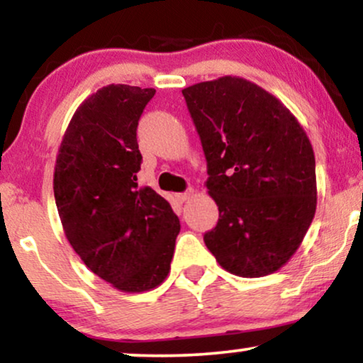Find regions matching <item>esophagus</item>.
Returning <instances> with one entry per match:
<instances>
[{
	"label": "esophagus",
	"instance_id": "1",
	"mask_svg": "<svg viewBox=\"0 0 363 363\" xmlns=\"http://www.w3.org/2000/svg\"><path fill=\"white\" fill-rule=\"evenodd\" d=\"M192 192H194V191L189 189V191H186V192H181V194H176V199L179 201V203H184V201H187L192 196Z\"/></svg>",
	"mask_w": 363,
	"mask_h": 363
}]
</instances>
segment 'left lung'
Wrapping results in <instances>:
<instances>
[{
  "label": "left lung",
  "instance_id": "8db88e82",
  "mask_svg": "<svg viewBox=\"0 0 363 363\" xmlns=\"http://www.w3.org/2000/svg\"><path fill=\"white\" fill-rule=\"evenodd\" d=\"M182 95L219 209L206 246L238 277L274 273L300 247L316 209L315 154L303 127L277 97L240 77L201 82Z\"/></svg>",
  "mask_w": 363,
  "mask_h": 363
}]
</instances>
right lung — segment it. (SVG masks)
Instances as JSON below:
<instances>
[{
  "instance_id": "add662e5",
  "label": "right lung",
  "mask_w": 363,
  "mask_h": 363,
  "mask_svg": "<svg viewBox=\"0 0 363 363\" xmlns=\"http://www.w3.org/2000/svg\"><path fill=\"white\" fill-rule=\"evenodd\" d=\"M154 94L122 84L95 91L73 113L55 164V203L68 242L90 272L125 293L166 279L181 231L171 204L137 184V125Z\"/></svg>"
}]
</instances>
